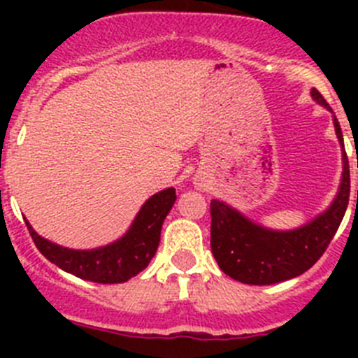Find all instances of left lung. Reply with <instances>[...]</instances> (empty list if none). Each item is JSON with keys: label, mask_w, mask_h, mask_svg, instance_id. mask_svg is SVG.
Instances as JSON below:
<instances>
[{"label": "left lung", "mask_w": 358, "mask_h": 358, "mask_svg": "<svg viewBox=\"0 0 358 358\" xmlns=\"http://www.w3.org/2000/svg\"><path fill=\"white\" fill-rule=\"evenodd\" d=\"M312 96L315 102L331 110L317 90H312ZM334 125L343 145V132L335 116ZM348 201L350 164L346 152H343V179L339 194L324 213L297 229H267L251 222L240 211L233 210L224 202L217 199L211 201V252L218 267L227 276L248 285H273L296 278L308 271L327 251L346 213Z\"/></svg>", "instance_id": "obj_1"}]
</instances>
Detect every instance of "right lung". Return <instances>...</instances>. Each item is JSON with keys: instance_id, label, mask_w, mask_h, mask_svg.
<instances>
[{"instance_id": "add662e5", "label": "right lung", "mask_w": 358, "mask_h": 358, "mask_svg": "<svg viewBox=\"0 0 358 358\" xmlns=\"http://www.w3.org/2000/svg\"><path fill=\"white\" fill-rule=\"evenodd\" d=\"M176 202V189L166 188L152 195L134 218L131 229L120 240L90 251H77L43 238L27 222L30 236L52 264L66 273L94 283H123L140 274L154 258L159 245L161 226Z\"/></svg>"}]
</instances>
